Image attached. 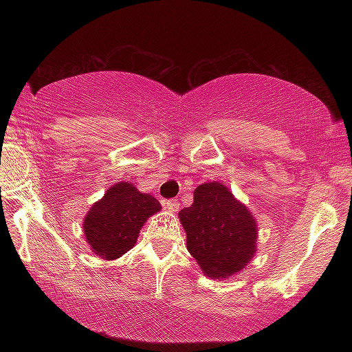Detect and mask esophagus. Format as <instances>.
Masks as SVG:
<instances>
[{"label": "esophagus", "instance_id": "1", "mask_svg": "<svg viewBox=\"0 0 352 352\" xmlns=\"http://www.w3.org/2000/svg\"><path fill=\"white\" fill-rule=\"evenodd\" d=\"M163 205H164V208H166V210H168V211L177 212L178 208H180V201L175 200V199H170V200H164Z\"/></svg>", "mask_w": 352, "mask_h": 352}]
</instances>
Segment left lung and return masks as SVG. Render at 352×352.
I'll use <instances>...</instances> for the list:
<instances>
[{
	"label": "left lung",
	"instance_id": "1",
	"mask_svg": "<svg viewBox=\"0 0 352 352\" xmlns=\"http://www.w3.org/2000/svg\"><path fill=\"white\" fill-rule=\"evenodd\" d=\"M186 248L205 276L223 279L245 270L258 252L253 212L220 182L200 184L194 201L178 212Z\"/></svg>",
	"mask_w": 352,
	"mask_h": 352
}]
</instances>
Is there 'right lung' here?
Wrapping results in <instances>:
<instances>
[{
	"label": "right lung",
	"instance_id": "add662e5",
	"mask_svg": "<svg viewBox=\"0 0 352 352\" xmlns=\"http://www.w3.org/2000/svg\"><path fill=\"white\" fill-rule=\"evenodd\" d=\"M158 211L162 205L151 194L140 192L130 182H119L88 210L82 222L83 234L94 254L118 259L135 247L147 219Z\"/></svg>",
	"mask_w": 352,
	"mask_h": 352
}]
</instances>
